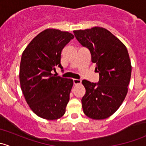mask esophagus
Returning a JSON list of instances; mask_svg holds the SVG:
<instances>
[{
	"label": "esophagus",
	"mask_w": 146,
	"mask_h": 146,
	"mask_svg": "<svg viewBox=\"0 0 146 146\" xmlns=\"http://www.w3.org/2000/svg\"><path fill=\"white\" fill-rule=\"evenodd\" d=\"M73 84L74 85H78V84H80L81 83V80H78V79H73Z\"/></svg>",
	"instance_id": "34e87169"
}]
</instances>
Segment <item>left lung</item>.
I'll return each mask as SVG.
<instances>
[{"instance_id":"obj_1","label":"left lung","mask_w":146,"mask_h":146,"mask_svg":"<svg viewBox=\"0 0 146 146\" xmlns=\"http://www.w3.org/2000/svg\"><path fill=\"white\" fill-rule=\"evenodd\" d=\"M73 33L82 46L90 50L100 75L98 83L82 81L86 90L81 100L83 112L96 120L107 119L118 110L127 94L131 75L127 48L105 28L95 27Z\"/></svg>"}]
</instances>
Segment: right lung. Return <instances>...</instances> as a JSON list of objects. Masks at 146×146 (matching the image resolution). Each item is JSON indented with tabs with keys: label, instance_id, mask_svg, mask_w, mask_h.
<instances>
[{
	"label": "right lung",
	"instance_id": "right-lung-1",
	"mask_svg": "<svg viewBox=\"0 0 146 146\" xmlns=\"http://www.w3.org/2000/svg\"><path fill=\"white\" fill-rule=\"evenodd\" d=\"M73 38L68 32L46 29L31 41L22 54L20 87L30 109L41 118L55 120L66 112L73 81L51 71L56 66L63 68L61 51Z\"/></svg>",
	"mask_w": 146,
	"mask_h": 146
}]
</instances>
